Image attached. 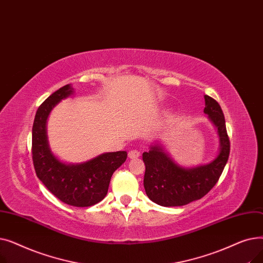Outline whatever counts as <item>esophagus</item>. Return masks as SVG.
Instances as JSON below:
<instances>
[{"instance_id": "1", "label": "esophagus", "mask_w": 263, "mask_h": 263, "mask_svg": "<svg viewBox=\"0 0 263 263\" xmlns=\"http://www.w3.org/2000/svg\"><path fill=\"white\" fill-rule=\"evenodd\" d=\"M140 156H141L140 151H137V150H130L129 154H128V157L130 159H137Z\"/></svg>"}]
</instances>
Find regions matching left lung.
I'll return each instance as SVG.
<instances>
[{
  "mask_svg": "<svg viewBox=\"0 0 263 263\" xmlns=\"http://www.w3.org/2000/svg\"><path fill=\"white\" fill-rule=\"evenodd\" d=\"M203 97V113L208 115L218 136L217 154L209 163L194 166L179 165L159 140L151 143L149 150L143 154L146 194L160 205H184L200 199L216 184L228 161L230 143L223 110L211 97Z\"/></svg>",
  "mask_w": 263,
  "mask_h": 263,
  "instance_id": "8db88e82",
  "label": "left lung"
}]
</instances>
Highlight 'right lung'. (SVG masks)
<instances>
[{"mask_svg":"<svg viewBox=\"0 0 263 263\" xmlns=\"http://www.w3.org/2000/svg\"><path fill=\"white\" fill-rule=\"evenodd\" d=\"M73 92L71 84H67L38 107L32 130L33 163L39 180L54 196L73 206H90L106 196L110 177L126 161L127 153H104L77 164L63 162L52 153L47 134L48 118L52 109Z\"/></svg>","mask_w":263,"mask_h":263,"instance_id":"right-lung-1","label":"right lung"}]
</instances>
